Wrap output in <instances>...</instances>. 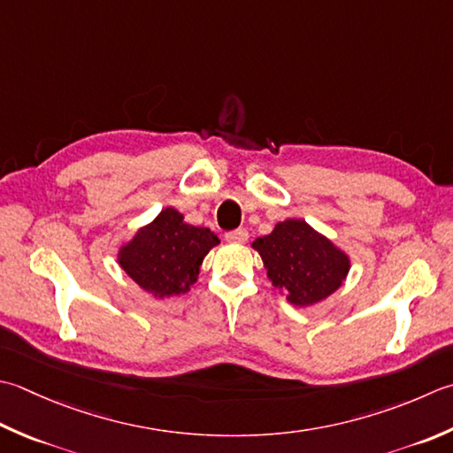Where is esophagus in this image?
<instances>
[{
  "mask_svg": "<svg viewBox=\"0 0 453 453\" xmlns=\"http://www.w3.org/2000/svg\"><path fill=\"white\" fill-rule=\"evenodd\" d=\"M226 242L229 243H245L247 237H250V234H247V229L239 227V229H234V232H226Z\"/></svg>",
  "mask_w": 453,
  "mask_h": 453,
  "instance_id": "34e87169",
  "label": "esophagus"
}]
</instances>
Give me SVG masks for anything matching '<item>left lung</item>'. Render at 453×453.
<instances>
[{"label": "left lung", "mask_w": 453, "mask_h": 453, "mask_svg": "<svg viewBox=\"0 0 453 453\" xmlns=\"http://www.w3.org/2000/svg\"><path fill=\"white\" fill-rule=\"evenodd\" d=\"M267 277L292 304L310 306L338 290L349 259L303 219H287L273 234L255 239Z\"/></svg>", "instance_id": "8db88e82"}]
</instances>
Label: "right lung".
Instances as JSON below:
<instances>
[{
    "instance_id": "obj_1",
    "label": "right lung",
    "mask_w": 453,
    "mask_h": 453,
    "mask_svg": "<svg viewBox=\"0 0 453 453\" xmlns=\"http://www.w3.org/2000/svg\"><path fill=\"white\" fill-rule=\"evenodd\" d=\"M218 243V235L208 227L184 224L180 211L165 208L153 224L141 227L121 247L119 265L150 295L174 296L196 282L203 257Z\"/></svg>"
}]
</instances>
